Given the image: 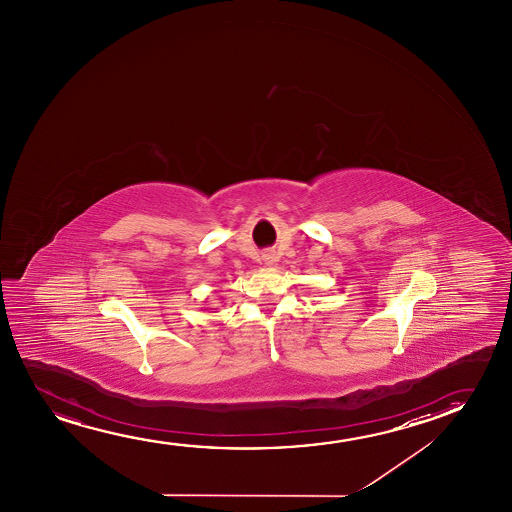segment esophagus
<instances>
[{"label": "esophagus", "mask_w": 512, "mask_h": 512, "mask_svg": "<svg viewBox=\"0 0 512 512\" xmlns=\"http://www.w3.org/2000/svg\"><path fill=\"white\" fill-rule=\"evenodd\" d=\"M264 262H266L267 266H273L274 262H276L274 253H266V255H264Z\"/></svg>", "instance_id": "obj_1"}]
</instances>
